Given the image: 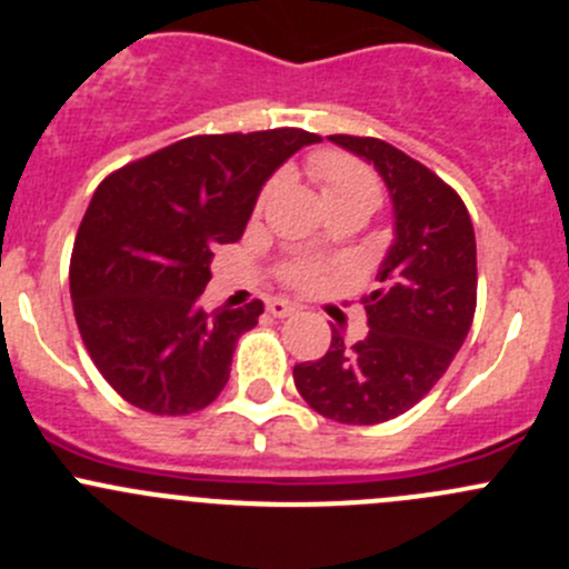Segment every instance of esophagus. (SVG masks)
<instances>
[{
	"label": "esophagus",
	"mask_w": 569,
	"mask_h": 569,
	"mask_svg": "<svg viewBox=\"0 0 569 569\" xmlns=\"http://www.w3.org/2000/svg\"><path fill=\"white\" fill-rule=\"evenodd\" d=\"M268 312L273 318H288L290 312H296V305H290V301H284V299H270Z\"/></svg>",
	"instance_id": "esophagus-1"
}]
</instances>
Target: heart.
<instances>
[{
  "label": "heart",
  "mask_w": 569,
  "mask_h": 569,
  "mask_svg": "<svg viewBox=\"0 0 569 569\" xmlns=\"http://www.w3.org/2000/svg\"><path fill=\"white\" fill-rule=\"evenodd\" d=\"M310 172L312 178L321 187L323 200L327 207H343V203H362V207L375 209L380 203V178L375 176V170L362 164V161L351 159V156L338 153V150H321L310 159ZM279 187V178L268 183L259 194V209L270 200V194ZM284 279L290 284H299V288H307V284H316L321 279V270L318 264L305 262V259H296L284 268Z\"/></svg>",
  "instance_id": "1"
}]
</instances>
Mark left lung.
Returning a JSON list of instances; mask_svg holds the SVG:
<instances>
[{
  "instance_id": "1",
  "label": "left lung",
  "mask_w": 569,
  "mask_h": 569,
  "mask_svg": "<svg viewBox=\"0 0 569 569\" xmlns=\"http://www.w3.org/2000/svg\"><path fill=\"white\" fill-rule=\"evenodd\" d=\"M369 161L388 187L393 242L377 270L380 290L362 296L369 335L299 362L305 402L340 425H380L413 408L450 369L478 301V251L463 200L408 153L371 137H329Z\"/></svg>"
}]
</instances>
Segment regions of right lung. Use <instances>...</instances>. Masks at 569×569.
I'll return each instance as SVG.
<instances>
[{
    "mask_svg": "<svg viewBox=\"0 0 569 569\" xmlns=\"http://www.w3.org/2000/svg\"><path fill=\"white\" fill-rule=\"evenodd\" d=\"M299 128L189 137L97 187L74 237V321L108 386L156 416L207 408L229 382L242 332L262 301L203 312L214 248L246 231L264 181L296 150Z\"/></svg>",
    "mask_w": 569,
    "mask_h": 569,
    "instance_id": "obj_1",
    "label": "right lung"
}]
</instances>
